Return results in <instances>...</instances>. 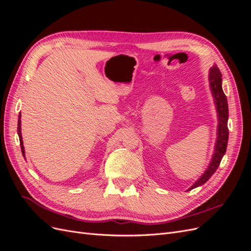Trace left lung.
Wrapping results in <instances>:
<instances>
[{"label":"left lung","instance_id":"1","mask_svg":"<svg viewBox=\"0 0 251 251\" xmlns=\"http://www.w3.org/2000/svg\"><path fill=\"white\" fill-rule=\"evenodd\" d=\"M209 86L215 100L219 120L217 142L214 155H212L208 168L204 172L202 176L195 182L193 186L188 188V191L203 185L215 174L225 154L227 141H228V126H227V121H228V104H227V98L222 89V74L216 65L209 70Z\"/></svg>","mask_w":251,"mask_h":251}]
</instances>
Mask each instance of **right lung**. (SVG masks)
<instances>
[{
	"label": "right lung",
	"instance_id": "1",
	"mask_svg": "<svg viewBox=\"0 0 251 251\" xmlns=\"http://www.w3.org/2000/svg\"><path fill=\"white\" fill-rule=\"evenodd\" d=\"M18 134H19V137H20V144H21L22 154H23V156H25V150H24V146H23V138H22V133H21V114L19 115V120H18Z\"/></svg>",
	"mask_w": 251,
	"mask_h": 251
}]
</instances>
